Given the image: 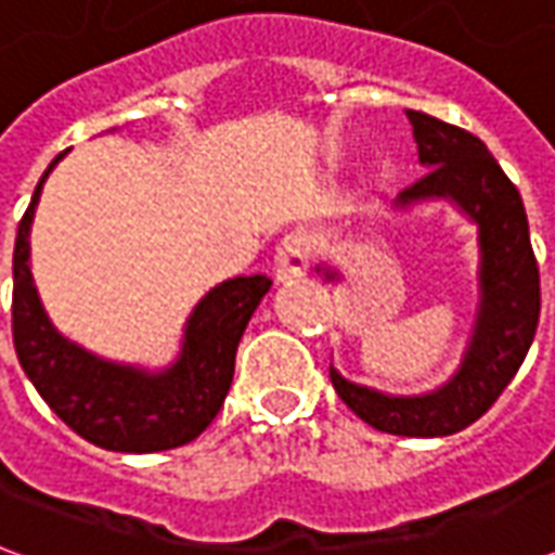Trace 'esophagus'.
Instances as JSON below:
<instances>
[{
    "mask_svg": "<svg viewBox=\"0 0 555 555\" xmlns=\"http://www.w3.org/2000/svg\"><path fill=\"white\" fill-rule=\"evenodd\" d=\"M273 261H276L273 273H276L279 282H294V279L306 276V270L312 264V243L306 234H288L276 246Z\"/></svg>",
    "mask_w": 555,
    "mask_h": 555,
    "instance_id": "1",
    "label": "esophagus"
}]
</instances>
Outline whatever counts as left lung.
Instances as JSON below:
<instances>
[{
	"instance_id": "obj_1",
	"label": "left lung",
	"mask_w": 555,
	"mask_h": 555,
	"mask_svg": "<svg viewBox=\"0 0 555 555\" xmlns=\"http://www.w3.org/2000/svg\"><path fill=\"white\" fill-rule=\"evenodd\" d=\"M425 175L398 195V207L449 198L478 225V312L461 369L428 396H386L350 384L330 365L338 398L372 428L398 437H449L493 408L524 365L541 314L538 261L524 198L488 145L461 127L408 109ZM338 279L336 270H324Z\"/></svg>"
}]
</instances>
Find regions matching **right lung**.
Listing matches in <instances>:
<instances>
[{"label": "right lung", "instance_id": "right-lung-1", "mask_svg": "<svg viewBox=\"0 0 555 555\" xmlns=\"http://www.w3.org/2000/svg\"><path fill=\"white\" fill-rule=\"evenodd\" d=\"M50 163L35 186L14 243L11 330L23 372L67 428L109 452H163L195 440L229 396L234 353L249 318L270 291L267 276H237L207 291L183 330L181 357L145 372L94 357L55 333L29 270V229Z\"/></svg>", "mask_w": 555, "mask_h": 555}]
</instances>
